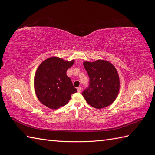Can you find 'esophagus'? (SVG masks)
I'll return each mask as SVG.
<instances>
[{"label": "esophagus", "mask_w": 155, "mask_h": 155, "mask_svg": "<svg viewBox=\"0 0 155 155\" xmlns=\"http://www.w3.org/2000/svg\"><path fill=\"white\" fill-rule=\"evenodd\" d=\"M78 92H81V90H82V88L81 87H79L78 88Z\"/></svg>", "instance_id": "obj_1"}]
</instances>
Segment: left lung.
I'll use <instances>...</instances> for the list:
<instances>
[{"instance_id": "obj_1", "label": "left lung", "mask_w": 155, "mask_h": 155, "mask_svg": "<svg viewBox=\"0 0 155 155\" xmlns=\"http://www.w3.org/2000/svg\"><path fill=\"white\" fill-rule=\"evenodd\" d=\"M83 66L89 77V86L82 95L88 104L102 109L114 102L118 94L120 79L113 64L104 60L85 61Z\"/></svg>"}]
</instances>
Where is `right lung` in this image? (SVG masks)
<instances>
[{"instance_id": "add662e5", "label": "right lung", "mask_w": 155, "mask_h": 155, "mask_svg": "<svg viewBox=\"0 0 155 155\" xmlns=\"http://www.w3.org/2000/svg\"><path fill=\"white\" fill-rule=\"evenodd\" d=\"M74 63L57 57L45 60L37 68L34 87L37 98L47 107L58 109L68 104L77 89L73 86L67 70Z\"/></svg>"}]
</instances>
